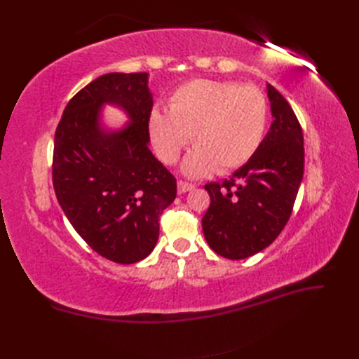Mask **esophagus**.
Listing matches in <instances>:
<instances>
[{"instance_id":"esophagus-1","label":"esophagus","mask_w":359,"mask_h":359,"mask_svg":"<svg viewBox=\"0 0 359 359\" xmlns=\"http://www.w3.org/2000/svg\"><path fill=\"white\" fill-rule=\"evenodd\" d=\"M177 190H178L180 194H182V193H187V191L194 190V186H193V184H190V182H186V181H178Z\"/></svg>"}]
</instances>
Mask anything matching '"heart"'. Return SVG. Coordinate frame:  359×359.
I'll use <instances>...</instances> for the list:
<instances>
[{"label": "heart", "mask_w": 359, "mask_h": 359, "mask_svg": "<svg viewBox=\"0 0 359 359\" xmlns=\"http://www.w3.org/2000/svg\"><path fill=\"white\" fill-rule=\"evenodd\" d=\"M169 114L154 109L148 132L157 157L172 165L190 136L194 149L184 158L181 170L201 178L215 170L227 173L255 156L265 136L268 106L253 86L196 79L172 94Z\"/></svg>", "instance_id": "heart-1"}]
</instances>
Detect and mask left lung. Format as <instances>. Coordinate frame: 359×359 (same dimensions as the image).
I'll return each mask as SVG.
<instances>
[{"label": "left lung", "instance_id": "1", "mask_svg": "<svg viewBox=\"0 0 359 359\" xmlns=\"http://www.w3.org/2000/svg\"><path fill=\"white\" fill-rule=\"evenodd\" d=\"M271 123L255 156L229 180L210 182L211 203L202 219L205 240L217 255L253 256L286 226L304 173V137L290 104L266 83Z\"/></svg>", "mask_w": 359, "mask_h": 359}]
</instances>
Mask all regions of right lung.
Masks as SVG:
<instances>
[{
	"label": "right lung",
	"instance_id": "right-lung-1",
	"mask_svg": "<svg viewBox=\"0 0 359 359\" xmlns=\"http://www.w3.org/2000/svg\"><path fill=\"white\" fill-rule=\"evenodd\" d=\"M148 73H107L66 106L53 144V189L64 214L94 252L136 264L158 241V219L177 196V182L153 156ZM106 105L128 123L104 121Z\"/></svg>",
	"mask_w": 359,
	"mask_h": 359
}]
</instances>
